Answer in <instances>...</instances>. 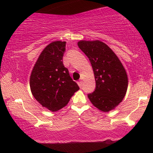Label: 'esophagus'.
<instances>
[{
  "label": "esophagus",
  "instance_id": "esophagus-1",
  "mask_svg": "<svg viewBox=\"0 0 153 153\" xmlns=\"http://www.w3.org/2000/svg\"><path fill=\"white\" fill-rule=\"evenodd\" d=\"M78 84L79 87H81V86H82V82L80 81H80L78 82Z\"/></svg>",
  "mask_w": 153,
  "mask_h": 153
}]
</instances>
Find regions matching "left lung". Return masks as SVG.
Here are the masks:
<instances>
[{
	"label": "left lung",
	"mask_w": 153,
	"mask_h": 153,
	"mask_svg": "<svg viewBox=\"0 0 153 153\" xmlns=\"http://www.w3.org/2000/svg\"><path fill=\"white\" fill-rule=\"evenodd\" d=\"M79 48L88 57L96 80V88L88 97L102 111L114 109L122 102L128 86L125 69L117 56L99 40L80 41Z\"/></svg>",
	"instance_id": "obj_1"
}]
</instances>
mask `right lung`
<instances>
[{"instance_id": "obj_1", "label": "right lung", "mask_w": 153, "mask_h": 153, "mask_svg": "<svg viewBox=\"0 0 153 153\" xmlns=\"http://www.w3.org/2000/svg\"><path fill=\"white\" fill-rule=\"evenodd\" d=\"M65 42L56 41L44 49L30 76L31 93L42 106L52 111L65 106L80 88L62 62Z\"/></svg>"}]
</instances>
